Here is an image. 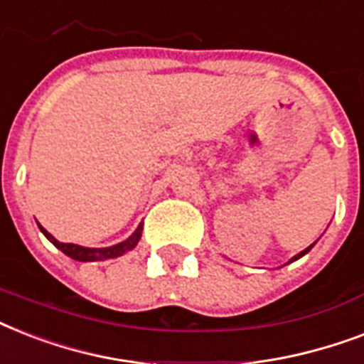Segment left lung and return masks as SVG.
Segmentation results:
<instances>
[{
  "mask_svg": "<svg viewBox=\"0 0 364 364\" xmlns=\"http://www.w3.org/2000/svg\"><path fill=\"white\" fill-rule=\"evenodd\" d=\"M314 243H316V242H314ZM314 243H311L310 247H306V249H304V251H300V253H299V255H294L293 259L289 260V262H294V260H299V259H300V257H304V255H306V253H308V251H310V249H311V247H314Z\"/></svg>",
  "mask_w": 364,
  "mask_h": 364,
  "instance_id": "1",
  "label": "left lung"
}]
</instances>
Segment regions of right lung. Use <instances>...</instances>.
Wrapping results in <instances>:
<instances>
[{"instance_id": "1", "label": "right lung", "mask_w": 364, "mask_h": 364, "mask_svg": "<svg viewBox=\"0 0 364 364\" xmlns=\"http://www.w3.org/2000/svg\"><path fill=\"white\" fill-rule=\"evenodd\" d=\"M37 225H39V223H37ZM39 230L45 234V238L53 243L54 247H58L62 253L71 257L73 260H79V262H94V260L115 259V257H121V255L132 251V249L137 245V242L141 240L143 225H139V227L136 228V232L132 234L130 238H126L124 242L117 243V245H111V247H82V245H77V243H62L54 238L53 234L47 232L41 225H39Z\"/></svg>"}]
</instances>
